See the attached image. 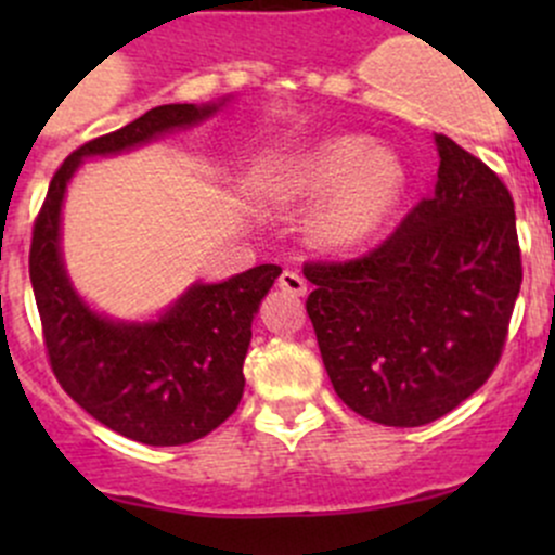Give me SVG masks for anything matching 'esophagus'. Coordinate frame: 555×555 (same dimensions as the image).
I'll list each match as a JSON object with an SVG mask.
<instances>
[{"mask_svg": "<svg viewBox=\"0 0 555 555\" xmlns=\"http://www.w3.org/2000/svg\"><path fill=\"white\" fill-rule=\"evenodd\" d=\"M279 287L284 289V293L289 295H306V282L300 273L295 271H284L282 276H279Z\"/></svg>", "mask_w": 555, "mask_h": 555, "instance_id": "1", "label": "esophagus"}]
</instances>
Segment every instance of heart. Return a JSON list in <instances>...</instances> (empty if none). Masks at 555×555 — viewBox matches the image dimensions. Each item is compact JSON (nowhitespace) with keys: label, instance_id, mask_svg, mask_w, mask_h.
Here are the masks:
<instances>
[{"label":"heart","instance_id":"1","mask_svg":"<svg viewBox=\"0 0 555 555\" xmlns=\"http://www.w3.org/2000/svg\"><path fill=\"white\" fill-rule=\"evenodd\" d=\"M289 195L330 193L317 217V233L330 246H354L384 225L405 190L402 160L365 137H333L311 150L282 182Z\"/></svg>","mask_w":555,"mask_h":555}]
</instances>
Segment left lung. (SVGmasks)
<instances>
[{
	"label": "left lung",
	"mask_w": 555,
	"mask_h": 555,
	"mask_svg": "<svg viewBox=\"0 0 555 555\" xmlns=\"http://www.w3.org/2000/svg\"><path fill=\"white\" fill-rule=\"evenodd\" d=\"M438 184L354 260H311L306 311L335 395L386 427H422L480 389L516 306L511 190L443 133Z\"/></svg>",
	"instance_id": "8db88e82"
}]
</instances>
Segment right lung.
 I'll return each mask as SVG.
<instances>
[{
  "label": "right lung",
  "instance_id": "add662e5",
  "mask_svg": "<svg viewBox=\"0 0 555 555\" xmlns=\"http://www.w3.org/2000/svg\"><path fill=\"white\" fill-rule=\"evenodd\" d=\"M220 104H164L77 147L50 179L35 220L29 276L61 389L96 422L144 446H184L220 427L244 395L251 319L279 279L255 266L220 284H193L155 322H115L82 304L61 260V204L82 158L115 155L195 126Z\"/></svg>",
  "mask_w": 555,
  "mask_h": 555
}]
</instances>
